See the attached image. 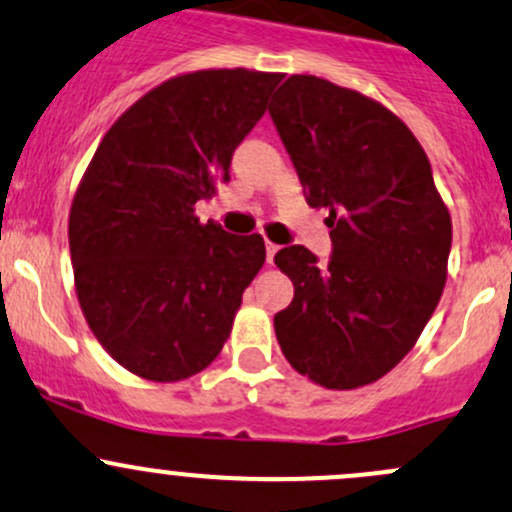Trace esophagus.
Masks as SVG:
<instances>
[{"label":"esophagus","mask_w":512,"mask_h":512,"mask_svg":"<svg viewBox=\"0 0 512 512\" xmlns=\"http://www.w3.org/2000/svg\"><path fill=\"white\" fill-rule=\"evenodd\" d=\"M265 250H267V265H272L274 255H277V252H279V245H274V242H267Z\"/></svg>","instance_id":"esophagus-1"}]
</instances>
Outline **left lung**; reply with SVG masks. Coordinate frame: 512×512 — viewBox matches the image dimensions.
<instances>
[{
  "label": "left lung",
  "mask_w": 512,
  "mask_h": 512,
  "mask_svg": "<svg viewBox=\"0 0 512 512\" xmlns=\"http://www.w3.org/2000/svg\"><path fill=\"white\" fill-rule=\"evenodd\" d=\"M270 117L311 208H328L331 257L274 255L294 299L274 314L284 358L328 390L375 383L432 319L451 218L432 164L400 117L316 75H289Z\"/></svg>",
  "instance_id": "1"
}]
</instances>
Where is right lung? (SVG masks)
I'll use <instances>...</instances> for the list:
<instances>
[{
  "mask_svg": "<svg viewBox=\"0 0 512 512\" xmlns=\"http://www.w3.org/2000/svg\"><path fill=\"white\" fill-rule=\"evenodd\" d=\"M282 73L196 71L149 90L102 137L68 220L80 309L139 378L176 383L213 363L265 265L257 233L198 223V201L265 115Z\"/></svg>",
  "mask_w": 512,
  "mask_h": 512,
  "instance_id": "add662e5",
  "label": "right lung"
}]
</instances>
